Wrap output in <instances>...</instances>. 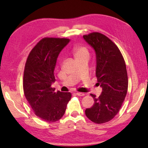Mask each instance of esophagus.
Returning <instances> with one entry per match:
<instances>
[{"label":"esophagus","mask_w":148,"mask_h":148,"mask_svg":"<svg viewBox=\"0 0 148 148\" xmlns=\"http://www.w3.org/2000/svg\"><path fill=\"white\" fill-rule=\"evenodd\" d=\"M76 94L77 96H79V97H83V96L85 95V94H84V93H80V92H77Z\"/></svg>","instance_id":"34e87169"}]
</instances>
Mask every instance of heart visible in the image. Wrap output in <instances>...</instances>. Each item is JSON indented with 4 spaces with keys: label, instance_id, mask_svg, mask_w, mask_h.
Masks as SVG:
<instances>
[{
    "label": "heart",
    "instance_id": "1",
    "mask_svg": "<svg viewBox=\"0 0 148 148\" xmlns=\"http://www.w3.org/2000/svg\"><path fill=\"white\" fill-rule=\"evenodd\" d=\"M72 55L76 60L83 58H89V51L84 46L74 47L72 49Z\"/></svg>",
    "mask_w": 148,
    "mask_h": 148
}]
</instances>
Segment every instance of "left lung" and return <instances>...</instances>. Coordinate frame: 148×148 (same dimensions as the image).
Masks as SVG:
<instances>
[{
    "mask_svg": "<svg viewBox=\"0 0 148 148\" xmlns=\"http://www.w3.org/2000/svg\"><path fill=\"white\" fill-rule=\"evenodd\" d=\"M84 40L95 51L97 84L102 92L94 100L92 108L85 110L87 118L97 124L111 121L118 114L128 90L127 71L120 50L103 34L92 32L84 35Z\"/></svg>",
    "mask_w": 148,
    "mask_h": 148,
    "instance_id": "obj_1",
    "label": "left lung"
}]
</instances>
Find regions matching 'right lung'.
I'll list each match as a JSON object with an SVG mask.
<instances>
[{
  "mask_svg": "<svg viewBox=\"0 0 148 148\" xmlns=\"http://www.w3.org/2000/svg\"><path fill=\"white\" fill-rule=\"evenodd\" d=\"M67 38L45 37L28 56L23 74V92L34 114L42 120L53 123L64 116L71 99L70 92H55L54 71L59 53L67 45Z\"/></svg>",
  "mask_w": 148,
  "mask_h": 148,
  "instance_id": "right-lung-1",
  "label": "right lung"
}]
</instances>
